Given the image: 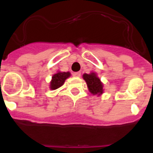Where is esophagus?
Instances as JSON below:
<instances>
[{"label": "esophagus", "mask_w": 153, "mask_h": 153, "mask_svg": "<svg viewBox=\"0 0 153 153\" xmlns=\"http://www.w3.org/2000/svg\"><path fill=\"white\" fill-rule=\"evenodd\" d=\"M80 74H81L80 72L73 73V76H76V77H78V76H80Z\"/></svg>", "instance_id": "1"}]
</instances>
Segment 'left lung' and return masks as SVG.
Here are the masks:
<instances>
[{
    "label": "left lung",
    "mask_w": 153,
    "mask_h": 153,
    "mask_svg": "<svg viewBox=\"0 0 153 153\" xmlns=\"http://www.w3.org/2000/svg\"><path fill=\"white\" fill-rule=\"evenodd\" d=\"M83 79L86 82L88 89L93 95H100L102 93V83H101L100 79L97 76L96 74L92 73L90 74H83Z\"/></svg>",
    "instance_id": "1"
}]
</instances>
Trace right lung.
Wrapping results in <instances>:
<instances>
[{"label": "right lung", "instance_id": "obj_1", "mask_svg": "<svg viewBox=\"0 0 153 153\" xmlns=\"http://www.w3.org/2000/svg\"><path fill=\"white\" fill-rule=\"evenodd\" d=\"M70 76V73L69 72H59L54 74L52 76V80L51 82V90H56L59 88L64 83L65 80Z\"/></svg>", "mask_w": 153, "mask_h": 153}]
</instances>
